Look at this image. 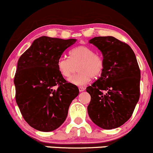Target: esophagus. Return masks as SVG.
<instances>
[{
	"label": "esophagus",
	"instance_id": "1",
	"mask_svg": "<svg viewBox=\"0 0 153 153\" xmlns=\"http://www.w3.org/2000/svg\"><path fill=\"white\" fill-rule=\"evenodd\" d=\"M85 88L84 87H79V92H83V91H85Z\"/></svg>",
	"mask_w": 153,
	"mask_h": 153
}]
</instances>
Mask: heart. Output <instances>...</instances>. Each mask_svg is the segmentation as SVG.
Wrapping results in <instances>:
<instances>
[{
  "mask_svg": "<svg viewBox=\"0 0 153 153\" xmlns=\"http://www.w3.org/2000/svg\"><path fill=\"white\" fill-rule=\"evenodd\" d=\"M77 66L79 72L69 79L75 85H85L91 78L100 76L103 71V60L95 50L87 45H80L69 52V58H61L58 61V68L65 78H69Z\"/></svg>",
  "mask_w": 153,
  "mask_h": 153,
  "instance_id": "obj_1",
  "label": "heart"
}]
</instances>
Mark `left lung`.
Here are the masks:
<instances>
[{"mask_svg":"<svg viewBox=\"0 0 153 153\" xmlns=\"http://www.w3.org/2000/svg\"><path fill=\"white\" fill-rule=\"evenodd\" d=\"M102 52L101 76L86 90L91 96L87 112L104 129L121 126L131 118L140 95V69L128 45L111 36L91 39Z\"/></svg>","mask_w":153,"mask_h":153,"instance_id":"8db88e82","label":"left lung"}]
</instances>
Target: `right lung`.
<instances>
[{
    "label": "right lung",
    "instance_id": "obj_1",
    "mask_svg": "<svg viewBox=\"0 0 153 153\" xmlns=\"http://www.w3.org/2000/svg\"><path fill=\"white\" fill-rule=\"evenodd\" d=\"M76 41L42 36L19 59L13 81L15 97L24 119L35 129L51 131L59 127L79 93L58 68L63 52Z\"/></svg>",
    "mask_w": 153,
    "mask_h": 153
}]
</instances>
